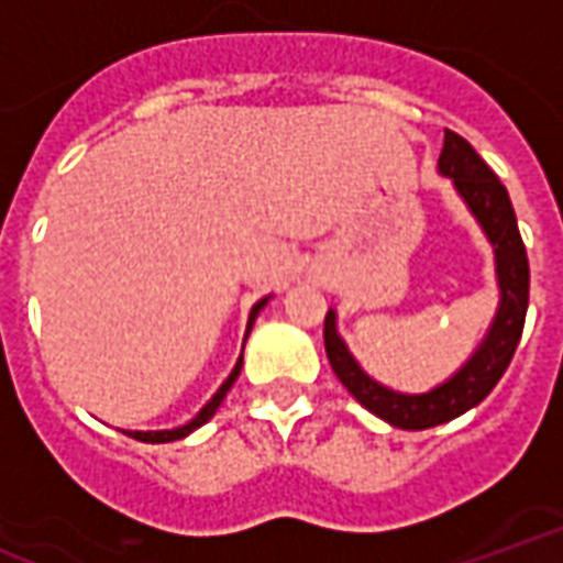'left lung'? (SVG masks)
<instances>
[{"mask_svg":"<svg viewBox=\"0 0 563 563\" xmlns=\"http://www.w3.org/2000/svg\"><path fill=\"white\" fill-rule=\"evenodd\" d=\"M440 170L454 179L461 197L470 203L472 214L482 221L484 233L496 247V274H499L501 307L496 312L490 333L484 345L475 351V357L466 366L437 386L424 396H401L386 386L375 384L363 368L354 363V357L339 339L333 312L324 316V349L328 360L342 386L360 405L380 416L384 422L405 428V431H424L443 424L454 416L466 413L470 407L482 405L490 396L493 386L499 384L505 368L514 360V351L520 345L522 324H526V310H529V256L522 244L517 214L510 206L508 188L501 186L499 177L493 174L466 139L457 132L445 129V144L440 153Z\"/></svg>","mask_w":563,"mask_h":563,"instance_id":"8db88e82","label":"left lung"}]
</instances>
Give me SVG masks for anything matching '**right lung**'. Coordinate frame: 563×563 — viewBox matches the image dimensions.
<instances>
[{
  "label": "right lung",
  "mask_w": 563,
  "mask_h": 563,
  "mask_svg": "<svg viewBox=\"0 0 563 563\" xmlns=\"http://www.w3.org/2000/svg\"><path fill=\"white\" fill-rule=\"evenodd\" d=\"M265 300H268V298L260 300V303H256V307H253V310H251V321H247V333H251L253 319H256V312H260V310H263V307H265ZM239 372H242V357H239V363H235L233 375L227 377L224 384H221V389L214 393L212 401H209V405H206L203 410H200V413H197L195 419H191V422L183 424V428H174V431H129V437H135V440H141V443H174V440H183V437L191 434L195 428H200V424L209 422V419H212L214 410L221 407V401H224V396H227V393H230V386L235 384V377H239Z\"/></svg>",
  "instance_id": "right-lung-1"
}]
</instances>
